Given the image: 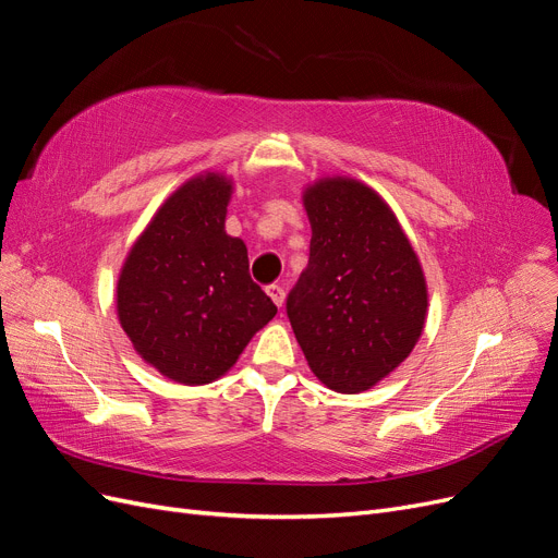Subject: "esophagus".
<instances>
[{
	"label": "esophagus",
	"mask_w": 558,
	"mask_h": 558,
	"mask_svg": "<svg viewBox=\"0 0 558 558\" xmlns=\"http://www.w3.org/2000/svg\"><path fill=\"white\" fill-rule=\"evenodd\" d=\"M265 291H267V295H269V298H272V302H275L277 307H281V305H283V298H286V293H283V289H281L279 283H269Z\"/></svg>",
	"instance_id": "34e87169"
}]
</instances>
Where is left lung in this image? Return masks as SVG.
I'll list each match as a JSON object with an SVG mask.
<instances>
[{
    "label": "left lung",
    "instance_id": "obj_1",
    "mask_svg": "<svg viewBox=\"0 0 558 558\" xmlns=\"http://www.w3.org/2000/svg\"><path fill=\"white\" fill-rule=\"evenodd\" d=\"M310 263L286 314L312 373L337 393L373 388L410 356L426 324L424 269L391 207L349 177L302 195Z\"/></svg>",
    "mask_w": 558,
    "mask_h": 558
}]
</instances>
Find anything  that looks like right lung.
I'll list each match as a JSON object with an SVG mask.
<instances>
[{"label": "right lung", "instance_id": "1", "mask_svg": "<svg viewBox=\"0 0 558 558\" xmlns=\"http://www.w3.org/2000/svg\"><path fill=\"white\" fill-rule=\"evenodd\" d=\"M232 181L207 172L185 181L132 244L116 310L134 351L185 386L209 384L277 307L248 275L246 244L226 232Z\"/></svg>", "mask_w": 558, "mask_h": 558}]
</instances>
